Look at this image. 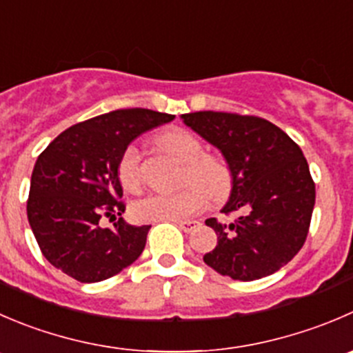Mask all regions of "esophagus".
Masks as SVG:
<instances>
[{
  "mask_svg": "<svg viewBox=\"0 0 353 353\" xmlns=\"http://www.w3.org/2000/svg\"><path fill=\"white\" fill-rule=\"evenodd\" d=\"M177 225H179L184 232H191L193 229H196L198 225H200V222L198 221H177Z\"/></svg>",
  "mask_w": 353,
  "mask_h": 353,
  "instance_id": "esophagus-1",
  "label": "esophagus"
}]
</instances>
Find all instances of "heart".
<instances>
[{
    "instance_id": "obj_1",
    "label": "heart",
    "mask_w": 353,
    "mask_h": 353,
    "mask_svg": "<svg viewBox=\"0 0 353 353\" xmlns=\"http://www.w3.org/2000/svg\"><path fill=\"white\" fill-rule=\"evenodd\" d=\"M160 145L169 155L184 165V183H194L176 193H152L132 205V215L141 222L183 221L207 207V194L222 200L231 190V174L222 160L201 155L200 139L184 129L163 132ZM119 179L129 191L141 186V150L136 143L129 145L119 160Z\"/></svg>"
}]
</instances>
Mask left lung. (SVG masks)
Instances as JSON below:
<instances>
[{
  "label": "left lung",
  "mask_w": 353,
  "mask_h": 353,
  "mask_svg": "<svg viewBox=\"0 0 353 353\" xmlns=\"http://www.w3.org/2000/svg\"><path fill=\"white\" fill-rule=\"evenodd\" d=\"M181 119L222 153L231 193L221 212L239 214L231 224L205 221L217 245L203 262L238 281L274 274L305 243L316 203V184L300 146L278 125L253 115L207 110Z\"/></svg>",
  "instance_id": "8db88e82"
}]
</instances>
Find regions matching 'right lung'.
I'll return each mask as SVG.
<instances>
[{
  "instance_id": "right-lung-1",
  "label": "right lung",
  "mask_w": 353,
  "mask_h": 353,
  "mask_svg": "<svg viewBox=\"0 0 353 353\" xmlns=\"http://www.w3.org/2000/svg\"><path fill=\"white\" fill-rule=\"evenodd\" d=\"M174 121L148 108L108 112L61 132L37 157L27 219L48 262L81 283L119 274L141 255L152 225L100 219L125 210L119 160L143 132Z\"/></svg>"
}]
</instances>
